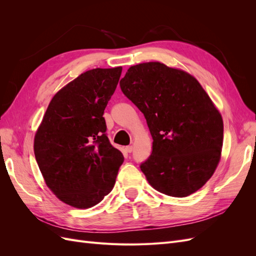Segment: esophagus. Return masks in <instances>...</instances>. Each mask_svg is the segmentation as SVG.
<instances>
[{
    "label": "esophagus",
    "instance_id": "obj_1",
    "mask_svg": "<svg viewBox=\"0 0 256 256\" xmlns=\"http://www.w3.org/2000/svg\"><path fill=\"white\" fill-rule=\"evenodd\" d=\"M125 150H126V152H129V154H130V152H132V150H134V146H127Z\"/></svg>",
    "mask_w": 256,
    "mask_h": 256
}]
</instances>
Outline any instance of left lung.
Returning <instances> with one entry per match:
<instances>
[{
    "label": "left lung",
    "instance_id": "left-lung-1",
    "mask_svg": "<svg viewBox=\"0 0 256 256\" xmlns=\"http://www.w3.org/2000/svg\"><path fill=\"white\" fill-rule=\"evenodd\" d=\"M120 85L150 131L152 152L140 168L152 187L175 198L202 188L220 161L223 120L198 80L150 62L131 66Z\"/></svg>",
    "mask_w": 256,
    "mask_h": 256
}]
</instances>
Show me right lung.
Wrapping results in <instances>:
<instances>
[{"mask_svg": "<svg viewBox=\"0 0 256 256\" xmlns=\"http://www.w3.org/2000/svg\"><path fill=\"white\" fill-rule=\"evenodd\" d=\"M120 74L122 67L81 74L52 98L35 134V158L46 184L72 207L102 202L124 162L106 136L104 118Z\"/></svg>", "mask_w": 256, "mask_h": 256, "instance_id": "obj_1", "label": "right lung"}]
</instances>
